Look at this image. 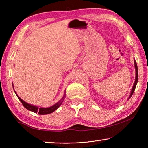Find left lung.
Here are the masks:
<instances>
[{"instance_id": "1", "label": "left lung", "mask_w": 148, "mask_h": 148, "mask_svg": "<svg viewBox=\"0 0 148 148\" xmlns=\"http://www.w3.org/2000/svg\"><path fill=\"white\" fill-rule=\"evenodd\" d=\"M134 64H135V67H136V81H135V83L134 84V86H133V88L132 89V91H131V93L130 95V97L129 98H128V99H129L130 97L132 96L133 93L134 92V90L135 89H136V85H137V81H138V68H137V65L136 64V62L134 60Z\"/></svg>"}]
</instances>
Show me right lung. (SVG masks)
<instances>
[{"label": "right lung", "mask_w": 148, "mask_h": 148, "mask_svg": "<svg viewBox=\"0 0 148 148\" xmlns=\"http://www.w3.org/2000/svg\"><path fill=\"white\" fill-rule=\"evenodd\" d=\"M12 87H13V84H12ZM14 92H15V91H14ZM15 93H16V92H15ZM16 96L18 97V99L20 100V102H21L22 104H23V106L27 109L29 110V111H32V112H35V113H38L39 114L44 115V114H50V113L54 112L55 110L59 108V106L61 105V103H62V102L64 101V100L65 99V94L64 95V97H63V98L60 100L58 102L55 103V104L53 105V106L50 107V108H39L37 106L30 105V104H29V103H28L25 101H23V100H22L20 98V97L17 95V94H16Z\"/></svg>", "instance_id": "1"}]
</instances>
